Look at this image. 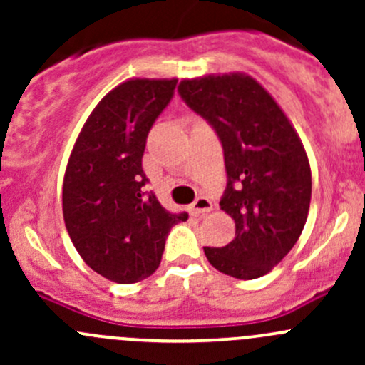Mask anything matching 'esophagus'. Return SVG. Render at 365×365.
<instances>
[{"label":"esophagus","instance_id":"esophagus-1","mask_svg":"<svg viewBox=\"0 0 365 365\" xmlns=\"http://www.w3.org/2000/svg\"><path fill=\"white\" fill-rule=\"evenodd\" d=\"M212 208H213V203L206 196H200L196 201H194L192 206H190L192 213H196V215H205V213H208Z\"/></svg>","mask_w":365,"mask_h":365}]
</instances>
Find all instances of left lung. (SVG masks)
Segmentation results:
<instances>
[{
	"label": "left lung",
	"mask_w": 365,
	"mask_h": 365,
	"mask_svg": "<svg viewBox=\"0 0 365 365\" xmlns=\"http://www.w3.org/2000/svg\"><path fill=\"white\" fill-rule=\"evenodd\" d=\"M178 93L215 128L224 150L220 210L237 231L227 245L205 247L206 257L231 277H261L292 251L307 220L312 183L304 145L274 97L247 73L183 79Z\"/></svg>",
	"instance_id": "8db88e82"
}]
</instances>
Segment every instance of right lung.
<instances>
[{"mask_svg": "<svg viewBox=\"0 0 365 365\" xmlns=\"http://www.w3.org/2000/svg\"><path fill=\"white\" fill-rule=\"evenodd\" d=\"M176 79H128L97 104L65 169L63 219L84 263L118 284L159 268L165 238L189 213H171L143 171L146 138L173 98Z\"/></svg>", "mask_w": 365, "mask_h": 365, "instance_id": "add662e5", "label": "right lung"}]
</instances>
